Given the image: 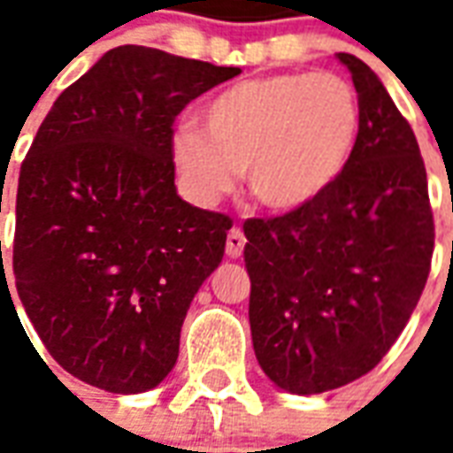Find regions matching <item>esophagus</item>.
<instances>
[{"instance_id":"1","label":"esophagus","mask_w":453,"mask_h":453,"mask_svg":"<svg viewBox=\"0 0 453 453\" xmlns=\"http://www.w3.org/2000/svg\"><path fill=\"white\" fill-rule=\"evenodd\" d=\"M245 242H247L245 233H242L240 227H233V230L227 233L226 255L230 257V259H237V257H242V250H245Z\"/></svg>"}]
</instances>
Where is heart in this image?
<instances>
[{
  "instance_id": "heart-1",
  "label": "heart",
  "mask_w": 453,
  "mask_h": 453,
  "mask_svg": "<svg viewBox=\"0 0 453 453\" xmlns=\"http://www.w3.org/2000/svg\"><path fill=\"white\" fill-rule=\"evenodd\" d=\"M203 130L172 138L179 184L196 206L227 196L247 169L269 211L311 206L337 184L357 150L359 96L334 73H281L227 87L201 111Z\"/></svg>"
}]
</instances>
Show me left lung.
<instances>
[{"instance_id":"left-lung-1","label":"left lung","mask_w":453,"mask_h":453,"mask_svg":"<svg viewBox=\"0 0 453 453\" xmlns=\"http://www.w3.org/2000/svg\"><path fill=\"white\" fill-rule=\"evenodd\" d=\"M337 58L361 106L344 174L311 206L242 226L257 361L298 395L347 386L388 354L427 284L434 250L415 133L369 65Z\"/></svg>"}]
</instances>
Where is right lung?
I'll return each instance as SVG.
<instances>
[{
    "instance_id": "obj_1",
    "label": "right lung",
    "mask_w": 453,
    "mask_h": 453,
    "mask_svg": "<svg viewBox=\"0 0 453 453\" xmlns=\"http://www.w3.org/2000/svg\"><path fill=\"white\" fill-rule=\"evenodd\" d=\"M235 74L119 45L35 133L16 191V294L50 357L89 386L142 393L177 364L181 323L233 220L177 196L172 126Z\"/></svg>"
}]
</instances>
